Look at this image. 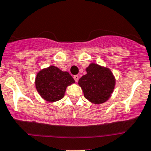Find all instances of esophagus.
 Returning a JSON list of instances; mask_svg holds the SVG:
<instances>
[{"instance_id": "obj_1", "label": "esophagus", "mask_w": 151, "mask_h": 151, "mask_svg": "<svg viewBox=\"0 0 151 151\" xmlns=\"http://www.w3.org/2000/svg\"><path fill=\"white\" fill-rule=\"evenodd\" d=\"M73 78H74L75 81L78 82V80H79V76H77V75H76V76H73Z\"/></svg>"}]
</instances>
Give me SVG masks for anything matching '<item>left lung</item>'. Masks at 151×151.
<instances>
[{"label": "left lung", "mask_w": 151, "mask_h": 151, "mask_svg": "<svg viewBox=\"0 0 151 151\" xmlns=\"http://www.w3.org/2000/svg\"><path fill=\"white\" fill-rule=\"evenodd\" d=\"M86 74L79 79L86 99L94 104L108 101L114 91L115 78L110 68L91 63L86 68Z\"/></svg>", "instance_id": "1"}]
</instances>
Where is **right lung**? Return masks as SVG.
I'll list each match as a JSON object with an SVG mask.
<instances>
[{
    "label": "right lung",
    "mask_w": 151,
    "mask_h": 151,
    "mask_svg": "<svg viewBox=\"0 0 151 151\" xmlns=\"http://www.w3.org/2000/svg\"><path fill=\"white\" fill-rule=\"evenodd\" d=\"M72 83H75V80L68 72H63L54 65L40 70L35 79L37 92L48 102L63 98L67 86Z\"/></svg>",
    "instance_id": "add662e5"
}]
</instances>
